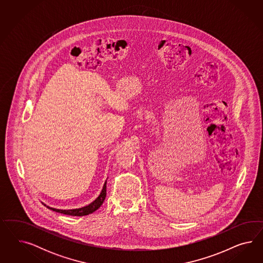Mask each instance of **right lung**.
I'll return each mask as SVG.
<instances>
[{
	"instance_id": "1",
	"label": "right lung",
	"mask_w": 263,
	"mask_h": 263,
	"mask_svg": "<svg viewBox=\"0 0 263 263\" xmlns=\"http://www.w3.org/2000/svg\"><path fill=\"white\" fill-rule=\"evenodd\" d=\"M106 186H107V181L104 184L103 189L101 191V194L99 195V197L95 201H92L90 204L87 205V206L78 208V209H70V210H62V209H56V208H52V207H47L49 209L53 210V211H56V212L62 213V214H65V215L86 216L88 215V214H91L92 212L96 211L99 207L102 205L104 199L106 198V194H107Z\"/></svg>"
}]
</instances>
